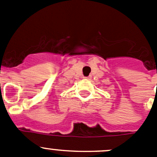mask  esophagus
<instances>
[{
	"instance_id": "obj_1",
	"label": "esophagus",
	"mask_w": 157,
	"mask_h": 157,
	"mask_svg": "<svg viewBox=\"0 0 157 157\" xmlns=\"http://www.w3.org/2000/svg\"><path fill=\"white\" fill-rule=\"evenodd\" d=\"M91 78H92V76L89 75V76H87V77H84V78H85V79L90 80V79H91Z\"/></svg>"
}]
</instances>
